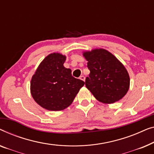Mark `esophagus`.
<instances>
[{
    "label": "esophagus",
    "mask_w": 154,
    "mask_h": 154,
    "mask_svg": "<svg viewBox=\"0 0 154 154\" xmlns=\"http://www.w3.org/2000/svg\"><path fill=\"white\" fill-rule=\"evenodd\" d=\"M79 79H81V80H82V81H85V77L84 76H83V75H82V76H80L79 77Z\"/></svg>",
    "instance_id": "34e87169"
}]
</instances>
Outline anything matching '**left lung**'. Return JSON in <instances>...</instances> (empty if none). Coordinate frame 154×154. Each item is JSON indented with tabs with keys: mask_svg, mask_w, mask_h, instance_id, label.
Segmentation results:
<instances>
[{
	"mask_svg": "<svg viewBox=\"0 0 154 154\" xmlns=\"http://www.w3.org/2000/svg\"><path fill=\"white\" fill-rule=\"evenodd\" d=\"M83 56L90 70L85 85L95 98L105 104L122 99L130 87L129 74L122 63L102 48L84 51Z\"/></svg>",
	"mask_w": 154,
	"mask_h": 154,
	"instance_id": "obj_1",
	"label": "left lung"
}]
</instances>
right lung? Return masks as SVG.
<instances>
[{"instance_id": "obj_1", "label": "right lung", "mask_w": 154, "mask_h": 154, "mask_svg": "<svg viewBox=\"0 0 154 154\" xmlns=\"http://www.w3.org/2000/svg\"><path fill=\"white\" fill-rule=\"evenodd\" d=\"M66 56L51 53L40 63L31 81L34 100L45 109L61 111L74 100L84 82L72 76L70 68L63 66Z\"/></svg>"}]
</instances>
